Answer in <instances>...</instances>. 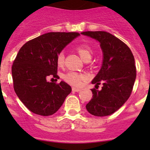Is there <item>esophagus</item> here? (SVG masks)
Returning a JSON list of instances; mask_svg holds the SVG:
<instances>
[{"label": "esophagus", "instance_id": "34e87169", "mask_svg": "<svg viewBox=\"0 0 150 150\" xmlns=\"http://www.w3.org/2000/svg\"><path fill=\"white\" fill-rule=\"evenodd\" d=\"M72 90L74 91H79L81 90V88H76V87H73Z\"/></svg>", "mask_w": 150, "mask_h": 150}]
</instances>
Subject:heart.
Listing matches in <instances>:
<instances>
[{"mask_svg": "<svg viewBox=\"0 0 150 150\" xmlns=\"http://www.w3.org/2000/svg\"><path fill=\"white\" fill-rule=\"evenodd\" d=\"M75 50L83 61L86 59H91L92 55V50L89 46L86 44L77 45L75 47ZM64 63V52H59L56 56V64L59 67H62ZM63 79L68 84H71L74 86H79L82 84V82L86 79V76L83 74L69 71L64 74L62 76Z\"/></svg>", "mask_w": 150, "mask_h": 150, "instance_id": "b5f03b06", "label": "heart"}]
</instances>
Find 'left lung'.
Masks as SVG:
<instances>
[{
  "instance_id": "obj_1",
  "label": "left lung",
  "mask_w": 150,
  "mask_h": 150,
  "mask_svg": "<svg viewBox=\"0 0 150 150\" xmlns=\"http://www.w3.org/2000/svg\"><path fill=\"white\" fill-rule=\"evenodd\" d=\"M82 34L100 43L103 64L91 81L95 86L103 84L101 90L92 88V98L86 107L95 116L111 115L120 109L132 94L136 79L134 58L128 46L106 31H85Z\"/></svg>"
}]
</instances>
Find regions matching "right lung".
<instances>
[{"label": "right lung", "instance_id": "add662e5", "mask_svg": "<svg viewBox=\"0 0 150 150\" xmlns=\"http://www.w3.org/2000/svg\"><path fill=\"white\" fill-rule=\"evenodd\" d=\"M79 35L76 32H50L28 41L21 47L12 66L13 88L18 98L35 114L50 116L62 107L71 87L47 81L58 78L57 55Z\"/></svg>", "mask_w": 150, "mask_h": 150}]
</instances>
